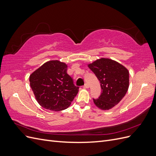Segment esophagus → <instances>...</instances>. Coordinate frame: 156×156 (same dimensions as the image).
Wrapping results in <instances>:
<instances>
[{
    "label": "esophagus",
    "instance_id": "34e87169",
    "mask_svg": "<svg viewBox=\"0 0 156 156\" xmlns=\"http://www.w3.org/2000/svg\"><path fill=\"white\" fill-rule=\"evenodd\" d=\"M83 88H89V85H88V84H84V85L83 86Z\"/></svg>",
    "mask_w": 156,
    "mask_h": 156
}]
</instances>
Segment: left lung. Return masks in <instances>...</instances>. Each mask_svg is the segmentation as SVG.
I'll return each instance as SVG.
<instances>
[{"instance_id":"obj_1","label":"left lung","mask_w":156,"mask_h":156,"mask_svg":"<svg viewBox=\"0 0 156 156\" xmlns=\"http://www.w3.org/2000/svg\"><path fill=\"white\" fill-rule=\"evenodd\" d=\"M100 82L102 92L98 99H94L97 107L108 111L119 103L128 90L129 71L124 66L108 58L97 59L88 64Z\"/></svg>"}]
</instances>
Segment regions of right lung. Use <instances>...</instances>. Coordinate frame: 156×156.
<instances>
[{
	"label": "right lung",
	"mask_w": 156,
	"mask_h": 156,
	"mask_svg": "<svg viewBox=\"0 0 156 156\" xmlns=\"http://www.w3.org/2000/svg\"><path fill=\"white\" fill-rule=\"evenodd\" d=\"M68 65L49 60L32 72L30 85L36 101L46 109L60 111L67 108L79 92V87L67 73Z\"/></svg>",
	"instance_id": "add662e5"
}]
</instances>
